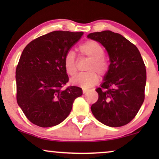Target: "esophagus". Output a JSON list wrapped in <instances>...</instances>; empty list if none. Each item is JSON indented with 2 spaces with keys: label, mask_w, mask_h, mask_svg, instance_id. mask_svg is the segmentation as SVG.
Listing matches in <instances>:
<instances>
[{
  "label": "esophagus",
  "mask_w": 159,
  "mask_h": 159,
  "mask_svg": "<svg viewBox=\"0 0 159 159\" xmlns=\"http://www.w3.org/2000/svg\"><path fill=\"white\" fill-rule=\"evenodd\" d=\"M87 92H88V90H86V89H83V90H82V93H83L84 94L85 93H87Z\"/></svg>",
  "instance_id": "obj_1"
}]
</instances>
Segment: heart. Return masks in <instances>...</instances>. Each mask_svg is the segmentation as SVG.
Listing matches in <instances>:
<instances>
[{"instance_id": "obj_1", "label": "heart", "mask_w": 159, "mask_h": 159, "mask_svg": "<svg viewBox=\"0 0 159 159\" xmlns=\"http://www.w3.org/2000/svg\"><path fill=\"white\" fill-rule=\"evenodd\" d=\"M80 55L90 58L86 73H81L71 80L75 85L81 87L84 89L90 88L99 81V77L94 71L101 75H104L108 70V62L104 57V48L95 40H88L82 44L78 48ZM64 66L67 75L74 76L77 73V66L75 54L73 51H69L65 56Z\"/></svg>"}]
</instances>
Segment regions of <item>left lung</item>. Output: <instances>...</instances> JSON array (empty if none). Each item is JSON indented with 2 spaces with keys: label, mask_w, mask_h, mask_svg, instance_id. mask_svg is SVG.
Segmentation results:
<instances>
[{
  "label": "left lung",
  "mask_w": 159,
  "mask_h": 159,
  "mask_svg": "<svg viewBox=\"0 0 159 159\" xmlns=\"http://www.w3.org/2000/svg\"><path fill=\"white\" fill-rule=\"evenodd\" d=\"M88 38L101 43L109 56L98 101L91 106L93 114L108 127L127 125L138 114L145 99L146 69L140 51L125 37L109 30L93 32Z\"/></svg>",
  "instance_id": "8db88e82"
}]
</instances>
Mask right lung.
Listing matches in <instances>:
<instances>
[{
  "label": "right lung",
  "instance_id": "add662e5",
  "mask_svg": "<svg viewBox=\"0 0 159 159\" xmlns=\"http://www.w3.org/2000/svg\"><path fill=\"white\" fill-rule=\"evenodd\" d=\"M83 32L53 31L25 48L16 69V101L26 117L41 127L62 122L82 88L69 86L64 59Z\"/></svg>",
  "mask_w": 159,
  "mask_h": 159
}]
</instances>
